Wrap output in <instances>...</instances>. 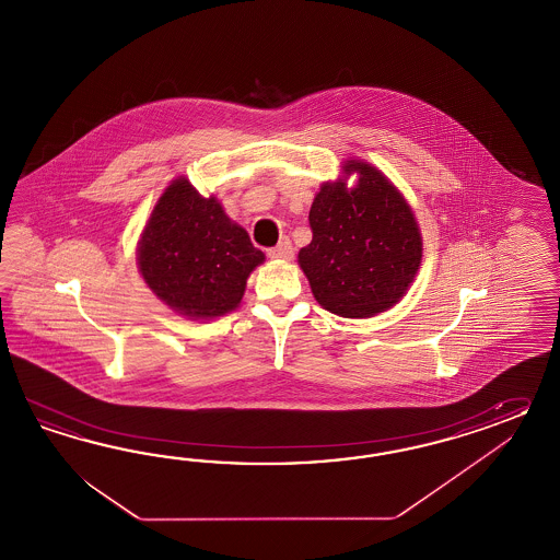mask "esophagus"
Here are the masks:
<instances>
[{"label":"esophagus","mask_w":560,"mask_h":560,"mask_svg":"<svg viewBox=\"0 0 560 560\" xmlns=\"http://www.w3.org/2000/svg\"><path fill=\"white\" fill-rule=\"evenodd\" d=\"M269 257L275 258V260H291V258H293V246H291V242H279L275 248L269 250Z\"/></svg>","instance_id":"esophagus-1"}]
</instances>
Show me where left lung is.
I'll return each mask as SVG.
<instances>
[{
  "label": "left lung",
  "instance_id": "8db88e82",
  "mask_svg": "<svg viewBox=\"0 0 560 560\" xmlns=\"http://www.w3.org/2000/svg\"><path fill=\"white\" fill-rule=\"evenodd\" d=\"M357 185L326 183L310 210L312 242L302 267L322 307L371 318L404 298L422 260V236L408 201L375 166L348 161Z\"/></svg>",
  "mask_w": 560,
  "mask_h": 560
}]
</instances>
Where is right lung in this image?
Here are the masks:
<instances>
[{"mask_svg":"<svg viewBox=\"0 0 560 560\" xmlns=\"http://www.w3.org/2000/svg\"><path fill=\"white\" fill-rule=\"evenodd\" d=\"M262 260L215 197L199 196L185 177L166 187L138 246V267L152 293L196 319L234 310Z\"/></svg>","mask_w":560,"mask_h":560,"instance_id":"add662e5","label":"right lung"}]
</instances>
